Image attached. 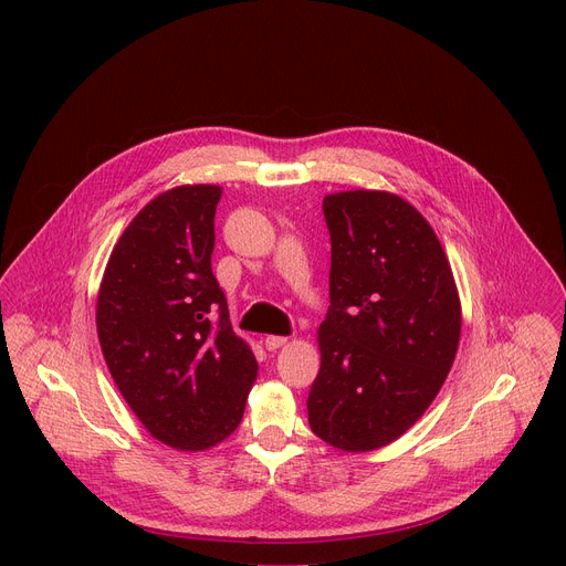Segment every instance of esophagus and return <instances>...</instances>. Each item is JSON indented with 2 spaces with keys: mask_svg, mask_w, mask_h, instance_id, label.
Returning a JSON list of instances; mask_svg holds the SVG:
<instances>
[{
  "mask_svg": "<svg viewBox=\"0 0 566 566\" xmlns=\"http://www.w3.org/2000/svg\"><path fill=\"white\" fill-rule=\"evenodd\" d=\"M286 343H289V338H284V336H269V338L264 340V345H266L269 352H277V349L284 347Z\"/></svg>",
  "mask_w": 566,
  "mask_h": 566,
  "instance_id": "34e87169",
  "label": "esophagus"
}]
</instances>
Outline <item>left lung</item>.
<instances>
[{
  "label": "left lung",
  "mask_w": 566,
  "mask_h": 566,
  "mask_svg": "<svg viewBox=\"0 0 566 566\" xmlns=\"http://www.w3.org/2000/svg\"><path fill=\"white\" fill-rule=\"evenodd\" d=\"M332 234L329 313L308 426L332 448L371 452L432 406L461 338V300L428 219L387 190L322 201Z\"/></svg>",
  "instance_id": "left-lung-1"
}]
</instances>
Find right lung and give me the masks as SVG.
<instances>
[{
    "mask_svg": "<svg viewBox=\"0 0 566 566\" xmlns=\"http://www.w3.org/2000/svg\"><path fill=\"white\" fill-rule=\"evenodd\" d=\"M221 192L186 184L154 197L118 237L96 302L118 391L156 441L181 452L228 439L258 378L255 354L232 332L210 266Z\"/></svg>",
    "mask_w": 566,
    "mask_h": 566,
    "instance_id": "obj_1",
    "label": "right lung"
}]
</instances>
